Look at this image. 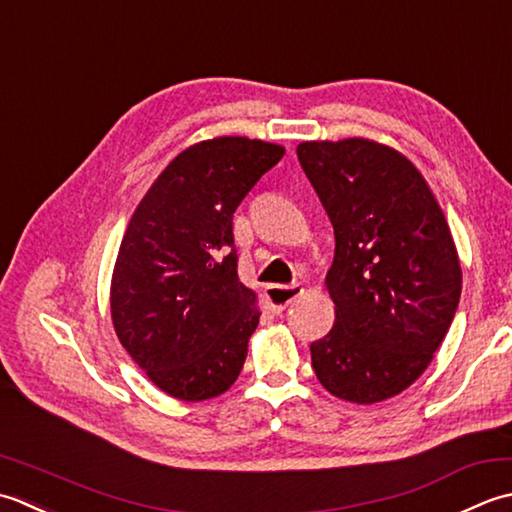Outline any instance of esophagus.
Segmentation results:
<instances>
[{
    "instance_id": "esophagus-1",
    "label": "esophagus",
    "mask_w": 512,
    "mask_h": 512,
    "mask_svg": "<svg viewBox=\"0 0 512 512\" xmlns=\"http://www.w3.org/2000/svg\"><path fill=\"white\" fill-rule=\"evenodd\" d=\"M302 285L294 283V285H269L265 289V298H267V305L269 309L274 311V314H283V311L294 305V302L302 296Z\"/></svg>"
}]
</instances>
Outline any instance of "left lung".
Listing matches in <instances>:
<instances>
[{
    "label": "left lung",
    "mask_w": 512,
    "mask_h": 512,
    "mask_svg": "<svg viewBox=\"0 0 512 512\" xmlns=\"http://www.w3.org/2000/svg\"><path fill=\"white\" fill-rule=\"evenodd\" d=\"M333 225L327 289L336 322L311 364L336 398L373 404L402 393L433 360L455 318L462 269L446 218L413 163L387 145H298Z\"/></svg>",
    "instance_id": "1"
}]
</instances>
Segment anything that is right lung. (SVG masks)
I'll return each mask as SVG.
<instances>
[{
  "label": "right lung",
  "instance_id": "right-lung-1",
  "mask_svg": "<svg viewBox=\"0 0 512 512\" xmlns=\"http://www.w3.org/2000/svg\"><path fill=\"white\" fill-rule=\"evenodd\" d=\"M283 154L245 137L196 143L161 172L125 229L110 291L114 331L172 398H216L243 369L260 314L238 280L232 218Z\"/></svg>",
  "mask_w": 512,
  "mask_h": 512
}]
</instances>
